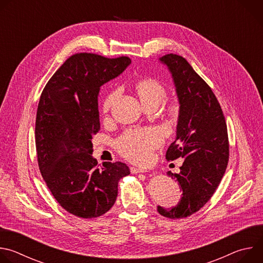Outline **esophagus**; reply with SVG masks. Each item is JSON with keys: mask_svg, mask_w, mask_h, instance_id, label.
<instances>
[{"mask_svg": "<svg viewBox=\"0 0 263 263\" xmlns=\"http://www.w3.org/2000/svg\"><path fill=\"white\" fill-rule=\"evenodd\" d=\"M147 171L144 168H140V167H131V173L132 174H139V173H146Z\"/></svg>", "mask_w": 263, "mask_h": 263, "instance_id": "obj_1", "label": "esophagus"}]
</instances>
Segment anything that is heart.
Returning a JSON list of instances; mask_svg holds the SVG:
<instances>
[{
    "label": "heart",
    "instance_id": "heart-1",
    "mask_svg": "<svg viewBox=\"0 0 263 263\" xmlns=\"http://www.w3.org/2000/svg\"><path fill=\"white\" fill-rule=\"evenodd\" d=\"M136 91L141 100V103L160 104L166 96L164 85L153 78H144L139 80L136 84ZM118 96L119 90L111 91L107 96L103 105L105 111L110 109ZM170 111L172 114H176V105H172ZM161 140L162 137L160 132L155 129L129 131L120 138L118 141V147L120 152L131 161L144 163L148 161L149 157H151L152 149L159 145Z\"/></svg>",
    "mask_w": 263,
    "mask_h": 263
}]
</instances>
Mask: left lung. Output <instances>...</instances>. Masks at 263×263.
<instances>
[{"label":"left lung","instance_id":"8db88e82","mask_svg":"<svg viewBox=\"0 0 263 263\" xmlns=\"http://www.w3.org/2000/svg\"><path fill=\"white\" fill-rule=\"evenodd\" d=\"M159 62L172 74L179 102L176 138L166 151V159L183 158L177 179L183 191L174 208L158 206L168 218H183L199 211L212 197L226 171L229 159L227 125L220 105L208 84L183 57L167 54Z\"/></svg>","mask_w":263,"mask_h":263}]
</instances>
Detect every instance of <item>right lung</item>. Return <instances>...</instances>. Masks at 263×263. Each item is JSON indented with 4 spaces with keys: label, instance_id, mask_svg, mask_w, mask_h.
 I'll return each mask as SVG.
<instances>
[{
    "label": "right lung",
    "instance_id": "obj_1",
    "mask_svg": "<svg viewBox=\"0 0 263 263\" xmlns=\"http://www.w3.org/2000/svg\"><path fill=\"white\" fill-rule=\"evenodd\" d=\"M130 64L128 57L76 54L58 68L41 96L35 143L42 176L60 206L82 218L98 217L114 206L120 179L130 174L126 163L103 162L99 167L92 157L101 86Z\"/></svg>",
    "mask_w": 263,
    "mask_h": 263
}]
</instances>
